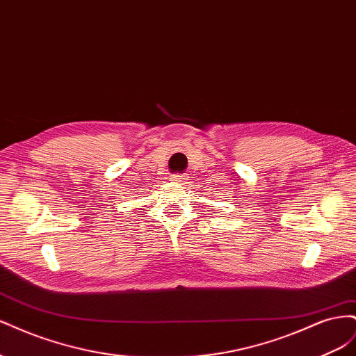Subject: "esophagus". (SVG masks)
I'll list each match as a JSON object with an SVG mask.
<instances>
[{"label": "esophagus", "instance_id": "34e87169", "mask_svg": "<svg viewBox=\"0 0 356 356\" xmlns=\"http://www.w3.org/2000/svg\"><path fill=\"white\" fill-rule=\"evenodd\" d=\"M187 179H188V177H186V175H172L170 177V181L175 182V184H179V186L186 184Z\"/></svg>", "mask_w": 356, "mask_h": 356}]
</instances>
